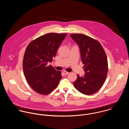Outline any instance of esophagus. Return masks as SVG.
Instances as JSON below:
<instances>
[{"label":"esophagus","mask_w":129,"mask_h":129,"mask_svg":"<svg viewBox=\"0 0 129 129\" xmlns=\"http://www.w3.org/2000/svg\"><path fill=\"white\" fill-rule=\"evenodd\" d=\"M63 73L64 74H65V75H67V74H69L70 73H69V72H67V71H63Z\"/></svg>","instance_id":"obj_1"}]
</instances>
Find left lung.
Here are the masks:
<instances>
[{
  "label": "left lung",
  "instance_id": "1",
  "mask_svg": "<svg viewBox=\"0 0 129 129\" xmlns=\"http://www.w3.org/2000/svg\"><path fill=\"white\" fill-rule=\"evenodd\" d=\"M78 45L83 67L84 76H79L74 82L75 88L85 95L97 92L103 86L108 73L107 57L101 44L96 40L82 34L70 35Z\"/></svg>",
  "mask_w": 129,
  "mask_h": 129
}]
</instances>
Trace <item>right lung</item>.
<instances>
[{
    "label": "right lung",
    "mask_w": 129,
    "mask_h": 129,
    "mask_svg": "<svg viewBox=\"0 0 129 129\" xmlns=\"http://www.w3.org/2000/svg\"><path fill=\"white\" fill-rule=\"evenodd\" d=\"M67 33H50L31 41L26 48L23 60V69L26 80L36 92L48 95L58 86L62 76L52 65L58 47Z\"/></svg>",
    "instance_id": "add662e5"
}]
</instances>
